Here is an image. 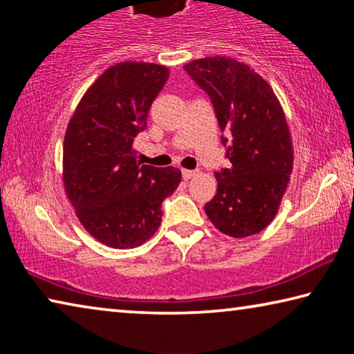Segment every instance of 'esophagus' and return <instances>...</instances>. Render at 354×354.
Segmentation results:
<instances>
[{
  "label": "esophagus",
  "mask_w": 354,
  "mask_h": 354,
  "mask_svg": "<svg viewBox=\"0 0 354 354\" xmlns=\"http://www.w3.org/2000/svg\"><path fill=\"white\" fill-rule=\"evenodd\" d=\"M181 173H183V178L185 179V181H187V179H190L192 176H195V175H196V171H195V170H183Z\"/></svg>",
  "instance_id": "1"
}]
</instances>
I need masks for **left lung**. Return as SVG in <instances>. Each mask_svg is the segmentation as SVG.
Listing matches in <instances>:
<instances>
[{
	"label": "left lung",
	"mask_w": 354,
	"mask_h": 354,
	"mask_svg": "<svg viewBox=\"0 0 354 354\" xmlns=\"http://www.w3.org/2000/svg\"><path fill=\"white\" fill-rule=\"evenodd\" d=\"M211 98L226 148L217 194L205 211L226 236L261 232L274 218L293 167L290 133L277 95L248 65L225 56L184 65Z\"/></svg>",
	"instance_id": "obj_1"
}]
</instances>
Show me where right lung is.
I'll return each instance as SVG.
<instances>
[{
	"label": "right lung",
	"instance_id": "obj_1",
	"mask_svg": "<svg viewBox=\"0 0 354 354\" xmlns=\"http://www.w3.org/2000/svg\"><path fill=\"white\" fill-rule=\"evenodd\" d=\"M167 80L164 65L115 64L92 84L67 127L65 192L82 226L107 247L148 241L162 220L164 200L181 183L175 167L142 165L133 149Z\"/></svg>",
	"mask_w": 354,
	"mask_h": 354
}]
</instances>
